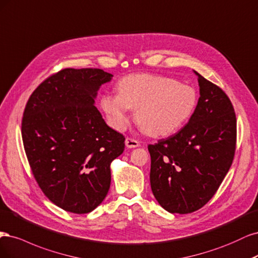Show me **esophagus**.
I'll return each instance as SVG.
<instances>
[{
  "label": "esophagus",
  "mask_w": 258,
  "mask_h": 258,
  "mask_svg": "<svg viewBox=\"0 0 258 258\" xmlns=\"http://www.w3.org/2000/svg\"><path fill=\"white\" fill-rule=\"evenodd\" d=\"M125 146L131 149V148H137V147H139L140 144H139L138 140H136V139H134V138L127 137V138L125 139Z\"/></svg>",
  "instance_id": "34e87169"
}]
</instances>
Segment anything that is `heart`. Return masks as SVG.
Here are the masks:
<instances>
[{
	"mask_svg": "<svg viewBox=\"0 0 258 258\" xmlns=\"http://www.w3.org/2000/svg\"><path fill=\"white\" fill-rule=\"evenodd\" d=\"M118 94H105L99 105L110 125L123 131L136 109L135 120L152 137L169 136L192 117L198 96L196 90L172 78L149 74L128 75L117 84Z\"/></svg>",
	"mask_w": 258,
	"mask_h": 258,
	"instance_id": "obj_1",
	"label": "heart"
}]
</instances>
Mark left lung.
<instances>
[{
    "mask_svg": "<svg viewBox=\"0 0 258 258\" xmlns=\"http://www.w3.org/2000/svg\"><path fill=\"white\" fill-rule=\"evenodd\" d=\"M195 74L201 96L189 121L174 135L148 146L152 193L170 213H192L209 202L236 151L234 106L220 87Z\"/></svg>",
    "mask_w": 258,
    "mask_h": 258,
    "instance_id": "8db88e82",
    "label": "left lung"
}]
</instances>
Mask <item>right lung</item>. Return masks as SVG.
Here are the masks:
<instances>
[{
	"label": "right lung",
	"mask_w": 258,
	"mask_h": 258,
	"mask_svg": "<svg viewBox=\"0 0 258 258\" xmlns=\"http://www.w3.org/2000/svg\"><path fill=\"white\" fill-rule=\"evenodd\" d=\"M112 75L99 69H64L34 90L21 133L30 167L43 193L61 209L93 211L110 187V163L124 151V136L94 106Z\"/></svg>",
	"instance_id": "obj_1"
}]
</instances>
